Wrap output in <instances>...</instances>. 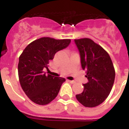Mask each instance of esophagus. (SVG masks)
<instances>
[{
  "label": "esophagus",
  "instance_id": "obj_1",
  "mask_svg": "<svg viewBox=\"0 0 129 129\" xmlns=\"http://www.w3.org/2000/svg\"><path fill=\"white\" fill-rule=\"evenodd\" d=\"M68 82L70 83H71V84H74V83H76V82L74 80H68Z\"/></svg>",
  "mask_w": 129,
  "mask_h": 129
}]
</instances>
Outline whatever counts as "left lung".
<instances>
[{"instance_id":"obj_1","label":"left lung","mask_w":129,"mask_h":129,"mask_svg":"<svg viewBox=\"0 0 129 129\" xmlns=\"http://www.w3.org/2000/svg\"><path fill=\"white\" fill-rule=\"evenodd\" d=\"M74 41L88 80L83 84L84 91L76 97L83 106L95 107L106 100L112 90L115 78L113 63L108 53L92 39L84 38Z\"/></svg>"}]
</instances>
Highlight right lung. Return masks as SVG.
Instances as JSON below:
<instances>
[{
	"label": "right lung",
	"instance_id": "1",
	"mask_svg": "<svg viewBox=\"0 0 129 129\" xmlns=\"http://www.w3.org/2000/svg\"><path fill=\"white\" fill-rule=\"evenodd\" d=\"M70 39L42 37L27 45L19 57L18 74L21 88L29 99L39 105H45L57 96L63 78L46 75L49 61L55 53L66 48Z\"/></svg>",
	"mask_w": 129,
	"mask_h": 129
}]
</instances>
